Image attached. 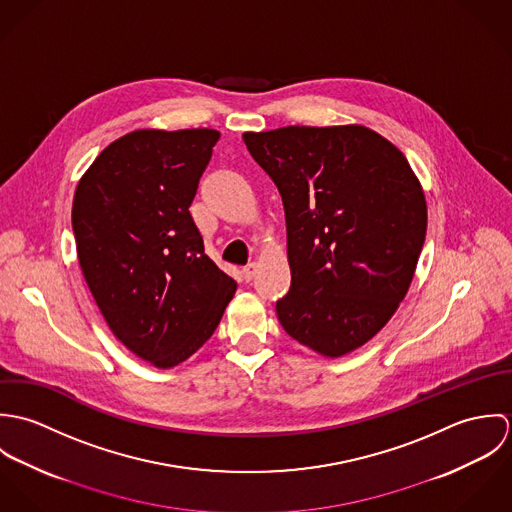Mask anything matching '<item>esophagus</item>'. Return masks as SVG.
Masks as SVG:
<instances>
[{"instance_id":"esophagus-1","label":"esophagus","mask_w":512,"mask_h":512,"mask_svg":"<svg viewBox=\"0 0 512 512\" xmlns=\"http://www.w3.org/2000/svg\"><path fill=\"white\" fill-rule=\"evenodd\" d=\"M240 274H242V280H244V282H250V280L254 278V274H256V266H254V264H248V266L242 268Z\"/></svg>"}]
</instances>
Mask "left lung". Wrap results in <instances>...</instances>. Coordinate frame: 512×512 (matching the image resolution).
Returning <instances> with one entry per match:
<instances>
[{"label": "left lung", "mask_w": 512, "mask_h": 512, "mask_svg": "<svg viewBox=\"0 0 512 512\" xmlns=\"http://www.w3.org/2000/svg\"><path fill=\"white\" fill-rule=\"evenodd\" d=\"M276 183L288 232L286 333L339 359L368 343L412 284L426 240L424 189L404 153L374 130L286 126L244 132Z\"/></svg>", "instance_id": "8db88e82"}]
</instances>
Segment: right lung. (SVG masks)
Returning <instances> with one entry per match:
<instances>
[{"mask_svg":"<svg viewBox=\"0 0 512 512\" xmlns=\"http://www.w3.org/2000/svg\"><path fill=\"white\" fill-rule=\"evenodd\" d=\"M219 138L209 128L130 132L74 191L82 276L112 333L157 368L197 353L236 292L189 213Z\"/></svg>","mask_w":512,"mask_h":512,"instance_id":"1","label":"right lung"}]
</instances>
